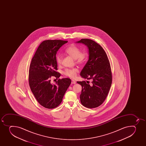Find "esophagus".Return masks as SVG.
Listing matches in <instances>:
<instances>
[{"mask_svg":"<svg viewBox=\"0 0 146 146\" xmlns=\"http://www.w3.org/2000/svg\"><path fill=\"white\" fill-rule=\"evenodd\" d=\"M71 84H76V81L74 80H71Z\"/></svg>","mask_w":146,"mask_h":146,"instance_id":"34e87169","label":"esophagus"}]
</instances>
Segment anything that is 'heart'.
Masks as SVG:
<instances>
[{
	"instance_id": "obj_1",
	"label": "heart",
	"mask_w": 146,
	"mask_h": 146,
	"mask_svg": "<svg viewBox=\"0 0 146 146\" xmlns=\"http://www.w3.org/2000/svg\"><path fill=\"white\" fill-rule=\"evenodd\" d=\"M65 52L75 59L76 62L78 64L83 63L86 60L88 56L87 51H80V48L74 45H71L68 46L65 49ZM62 60V55L60 53L58 54L56 56V62L58 65L61 64ZM78 72V68H73L66 69L64 72V74L67 77L71 78H75Z\"/></svg>"
}]
</instances>
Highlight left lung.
I'll use <instances>...</instances> for the list:
<instances>
[{
    "mask_svg": "<svg viewBox=\"0 0 146 146\" xmlns=\"http://www.w3.org/2000/svg\"><path fill=\"white\" fill-rule=\"evenodd\" d=\"M88 48V60L80 72L83 78L92 80L90 85L85 81H78L82 86L80 102L88 108L101 105L107 98L112 84V73L107 54L100 45L90 39L82 38L77 41Z\"/></svg>",
    "mask_w": 146,
    "mask_h": 146,
    "instance_id": "1",
    "label": "left lung"
}]
</instances>
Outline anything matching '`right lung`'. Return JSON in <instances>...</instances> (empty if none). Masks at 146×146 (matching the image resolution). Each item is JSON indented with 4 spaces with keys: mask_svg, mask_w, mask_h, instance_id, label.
I'll return each instance as SVG.
<instances>
[{
    "mask_svg": "<svg viewBox=\"0 0 146 146\" xmlns=\"http://www.w3.org/2000/svg\"><path fill=\"white\" fill-rule=\"evenodd\" d=\"M67 42L61 40L44 41L31 60L29 76V87L38 102L45 108L52 109L58 106L71 82L69 78L58 79L55 84L50 82L52 77L58 80L60 76L56 71V54Z\"/></svg>",
    "mask_w": 146,
    "mask_h": 146,
    "instance_id": "obj_1",
    "label": "right lung"
}]
</instances>
